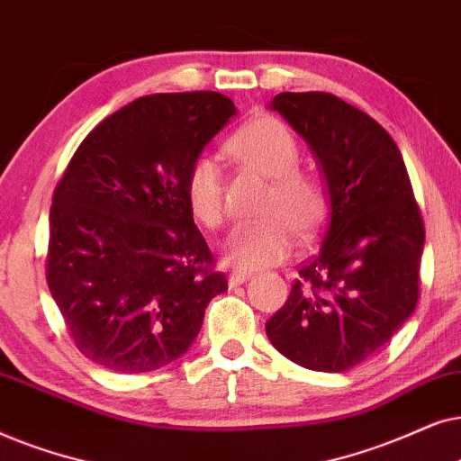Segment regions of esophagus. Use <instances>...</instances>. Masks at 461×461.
<instances>
[{
	"instance_id": "esophagus-1",
	"label": "esophagus",
	"mask_w": 461,
	"mask_h": 461,
	"mask_svg": "<svg viewBox=\"0 0 461 461\" xmlns=\"http://www.w3.org/2000/svg\"><path fill=\"white\" fill-rule=\"evenodd\" d=\"M250 278V274L247 272H231L230 276H227V285H230V288H234L238 285H244Z\"/></svg>"
}]
</instances>
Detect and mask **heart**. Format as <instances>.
<instances>
[{"instance_id": "b5f03b06", "label": "heart", "mask_w": 461, "mask_h": 461, "mask_svg": "<svg viewBox=\"0 0 461 461\" xmlns=\"http://www.w3.org/2000/svg\"><path fill=\"white\" fill-rule=\"evenodd\" d=\"M230 151L269 179L261 202L263 217L238 225L221 244L223 261L240 269L278 266L291 255L294 235L314 238L327 221L329 189L314 173L302 170L297 139L276 118H257L230 139ZM185 198L195 221L208 230L223 225L225 187L217 159L202 153L189 164Z\"/></svg>"}]
</instances>
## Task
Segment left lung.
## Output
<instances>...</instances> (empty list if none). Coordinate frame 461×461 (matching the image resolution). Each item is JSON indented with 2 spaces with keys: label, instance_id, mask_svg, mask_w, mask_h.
<instances>
[{
  "label": "left lung",
  "instance_id": "left-lung-1",
  "mask_svg": "<svg viewBox=\"0 0 461 461\" xmlns=\"http://www.w3.org/2000/svg\"><path fill=\"white\" fill-rule=\"evenodd\" d=\"M272 109L308 140L329 183L321 250L299 266L269 341L312 371L341 373L388 343L420 299L423 217L394 139L329 92H282Z\"/></svg>",
  "mask_w": 461,
  "mask_h": 461
}]
</instances>
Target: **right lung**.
<instances>
[{
    "label": "right lung",
    "mask_w": 461,
    "mask_h": 461,
    "mask_svg": "<svg viewBox=\"0 0 461 461\" xmlns=\"http://www.w3.org/2000/svg\"><path fill=\"white\" fill-rule=\"evenodd\" d=\"M234 113L219 92L140 96L92 128L60 175L46 280L76 348L103 369L173 363L227 291L185 175Z\"/></svg>",
    "instance_id": "add662e5"
}]
</instances>
